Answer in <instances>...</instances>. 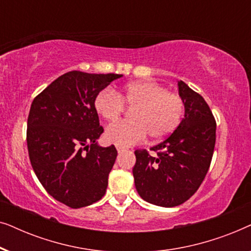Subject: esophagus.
<instances>
[{
  "label": "esophagus",
  "mask_w": 251,
  "mask_h": 251,
  "mask_svg": "<svg viewBox=\"0 0 251 251\" xmlns=\"http://www.w3.org/2000/svg\"><path fill=\"white\" fill-rule=\"evenodd\" d=\"M116 150H118V153H122V152H125V151L126 150V147H123V146H116Z\"/></svg>",
  "instance_id": "esophagus-1"
}]
</instances>
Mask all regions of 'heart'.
<instances>
[{
	"instance_id": "1",
	"label": "heart",
	"mask_w": 251,
	"mask_h": 251,
	"mask_svg": "<svg viewBox=\"0 0 251 251\" xmlns=\"http://www.w3.org/2000/svg\"><path fill=\"white\" fill-rule=\"evenodd\" d=\"M125 102L135 106L133 120L111 125L105 132L108 143L123 147L143 142L149 135L154 140L166 138L176 130L184 115L183 98L151 80L131 82L121 92L102 89L95 97L94 105L99 116L114 122L125 111Z\"/></svg>"
}]
</instances>
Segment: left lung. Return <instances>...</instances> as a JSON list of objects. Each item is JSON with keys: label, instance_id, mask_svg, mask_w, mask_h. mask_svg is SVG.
<instances>
[{"label": "left lung", "instance_id": "1", "mask_svg": "<svg viewBox=\"0 0 251 251\" xmlns=\"http://www.w3.org/2000/svg\"><path fill=\"white\" fill-rule=\"evenodd\" d=\"M185 114L176 130L151 151H135L132 169L140 198L160 207H176L187 201L203 181L214 154L216 121L201 95L178 81Z\"/></svg>", "mask_w": 251, "mask_h": 251}]
</instances>
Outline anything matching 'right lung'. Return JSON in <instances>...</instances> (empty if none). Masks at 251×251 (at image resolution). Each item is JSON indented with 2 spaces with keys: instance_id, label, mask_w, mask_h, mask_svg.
<instances>
[{
  "instance_id": "right-lung-1",
  "label": "right lung",
  "mask_w": 251,
  "mask_h": 251,
  "mask_svg": "<svg viewBox=\"0 0 251 251\" xmlns=\"http://www.w3.org/2000/svg\"><path fill=\"white\" fill-rule=\"evenodd\" d=\"M121 74L65 73L37 95L27 120V147L33 170L53 199L87 207L105 195L118 151L101 147L104 132L95 97Z\"/></svg>"
}]
</instances>
